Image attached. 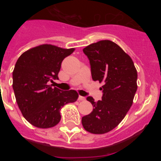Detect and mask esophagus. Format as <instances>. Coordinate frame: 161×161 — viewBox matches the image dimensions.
<instances>
[{"mask_svg":"<svg viewBox=\"0 0 161 161\" xmlns=\"http://www.w3.org/2000/svg\"><path fill=\"white\" fill-rule=\"evenodd\" d=\"M78 100H79V101H81V102H83V101H85V97L79 96V98H78Z\"/></svg>","mask_w":161,"mask_h":161,"instance_id":"34e87169","label":"esophagus"}]
</instances>
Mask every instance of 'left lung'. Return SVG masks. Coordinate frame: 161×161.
Instances as JSON below:
<instances>
[{
  "label": "left lung",
  "instance_id": "obj_1",
  "mask_svg": "<svg viewBox=\"0 0 161 161\" xmlns=\"http://www.w3.org/2000/svg\"><path fill=\"white\" fill-rule=\"evenodd\" d=\"M83 52L90 62L93 80L103 83V95L97 102L88 97L93 109L81 123L89 133L102 135L114 129L132 106L138 87L137 70L130 55L110 40L90 44Z\"/></svg>",
  "mask_w": 161,
  "mask_h": 161
}]
</instances>
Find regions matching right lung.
<instances>
[{
	"instance_id": "right-lung-1",
	"label": "right lung",
	"mask_w": 161,
	"mask_h": 161,
	"mask_svg": "<svg viewBox=\"0 0 161 161\" xmlns=\"http://www.w3.org/2000/svg\"><path fill=\"white\" fill-rule=\"evenodd\" d=\"M74 51L42 44L27 50L17 60L13 89L23 117L33 126L42 129L56 126L63 106L78 99L76 91H62L49 85L58 79L62 61Z\"/></svg>"
}]
</instances>
